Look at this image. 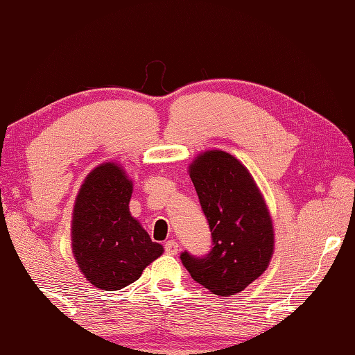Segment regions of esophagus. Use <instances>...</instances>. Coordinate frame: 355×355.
Masks as SVG:
<instances>
[{
    "label": "esophagus",
    "mask_w": 355,
    "mask_h": 355,
    "mask_svg": "<svg viewBox=\"0 0 355 355\" xmlns=\"http://www.w3.org/2000/svg\"><path fill=\"white\" fill-rule=\"evenodd\" d=\"M164 250H166V254L175 255L177 252H178V244L173 241V239H169V241L164 244Z\"/></svg>",
    "instance_id": "34e87169"
}]
</instances>
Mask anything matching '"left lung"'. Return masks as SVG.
Here are the masks:
<instances>
[{"mask_svg":"<svg viewBox=\"0 0 355 355\" xmlns=\"http://www.w3.org/2000/svg\"><path fill=\"white\" fill-rule=\"evenodd\" d=\"M189 177L211 232V249L182 263L197 284L216 296L243 291L268 268L274 250L272 220L249 171L220 150L199 155Z\"/></svg>","mask_w":355,"mask_h":355,"instance_id":"1","label":"left lung"}]
</instances>
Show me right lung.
<instances>
[{
    "mask_svg": "<svg viewBox=\"0 0 355 355\" xmlns=\"http://www.w3.org/2000/svg\"><path fill=\"white\" fill-rule=\"evenodd\" d=\"M133 184L114 163L98 166L81 186L71 220V249L92 285L114 291L133 284L163 254L130 214Z\"/></svg>",
    "mask_w": 355,
    "mask_h": 355,
    "instance_id": "add662e5",
    "label": "right lung"
}]
</instances>
